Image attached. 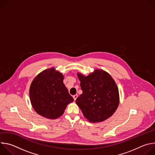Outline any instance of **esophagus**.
<instances>
[{"label": "esophagus", "mask_w": 155, "mask_h": 155, "mask_svg": "<svg viewBox=\"0 0 155 155\" xmlns=\"http://www.w3.org/2000/svg\"><path fill=\"white\" fill-rule=\"evenodd\" d=\"M77 97H78V95H77V94H75V95L73 96V98H74V101H75V100L77 99Z\"/></svg>", "instance_id": "esophagus-1"}]
</instances>
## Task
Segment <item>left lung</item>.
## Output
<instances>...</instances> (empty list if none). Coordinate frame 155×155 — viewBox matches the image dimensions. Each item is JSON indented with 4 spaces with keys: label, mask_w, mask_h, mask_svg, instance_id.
Returning a JSON list of instances; mask_svg holds the SVG:
<instances>
[{
    "label": "left lung",
    "mask_w": 155,
    "mask_h": 155,
    "mask_svg": "<svg viewBox=\"0 0 155 155\" xmlns=\"http://www.w3.org/2000/svg\"><path fill=\"white\" fill-rule=\"evenodd\" d=\"M83 93L76 104L86 118L91 122H101L111 117L119 104L117 86L107 72L96 69L86 77L78 74Z\"/></svg>",
    "instance_id": "1"
}]
</instances>
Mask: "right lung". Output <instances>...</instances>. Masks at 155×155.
<instances>
[{
	"label": "right lung",
	"instance_id": "1",
	"mask_svg": "<svg viewBox=\"0 0 155 155\" xmlns=\"http://www.w3.org/2000/svg\"><path fill=\"white\" fill-rule=\"evenodd\" d=\"M64 76L54 68L39 74L31 83L29 95L35 112L45 118L61 116L67 105L73 102L64 83Z\"/></svg>",
	"mask_w": 155,
	"mask_h": 155
}]
</instances>
